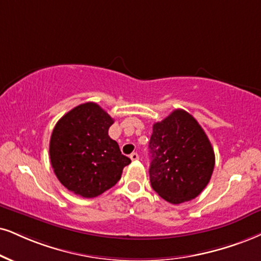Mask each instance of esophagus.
Masks as SVG:
<instances>
[{
	"instance_id": "obj_1",
	"label": "esophagus",
	"mask_w": 261,
	"mask_h": 261,
	"mask_svg": "<svg viewBox=\"0 0 261 261\" xmlns=\"http://www.w3.org/2000/svg\"><path fill=\"white\" fill-rule=\"evenodd\" d=\"M130 160L132 161H138V160H139V155H138V153L137 152H133V153H130Z\"/></svg>"
}]
</instances>
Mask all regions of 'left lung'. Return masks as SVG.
<instances>
[{"mask_svg":"<svg viewBox=\"0 0 261 261\" xmlns=\"http://www.w3.org/2000/svg\"><path fill=\"white\" fill-rule=\"evenodd\" d=\"M149 149L151 186L169 203L196 198L211 180L214 150L198 122L185 110H174L153 124Z\"/></svg>","mask_w":261,"mask_h":261,"instance_id":"8db88e82","label":"left lung"}]
</instances>
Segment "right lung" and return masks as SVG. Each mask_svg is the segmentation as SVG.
<instances>
[{"label": "right lung", "instance_id": "obj_1", "mask_svg": "<svg viewBox=\"0 0 261 261\" xmlns=\"http://www.w3.org/2000/svg\"><path fill=\"white\" fill-rule=\"evenodd\" d=\"M114 120L95 102H85L57 122L49 141L50 163L69 191L92 198L111 189L130 163L109 137Z\"/></svg>", "mask_w": 261, "mask_h": 261}]
</instances>
